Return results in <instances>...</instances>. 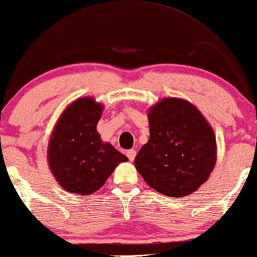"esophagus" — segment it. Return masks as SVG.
<instances>
[{"instance_id": "1", "label": "esophagus", "mask_w": 257, "mask_h": 257, "mask_svg": "<svg viewBox=\"0 0 257 257\" xmlns=\"http://www.w3.org/2000/svg\"><path fill=\"white\" fill-rule=\"evenodd\" d=\"M135 156H137V151H135V150L126 151V157H128L129 160H132V162H133V160H134Z\"/></svg>"}]
</instances>
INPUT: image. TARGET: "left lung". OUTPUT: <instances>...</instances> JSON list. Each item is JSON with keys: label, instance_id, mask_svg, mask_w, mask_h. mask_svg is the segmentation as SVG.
Returning a JSON list of instances; mask_svg holds the SVG:
<instances>
[{"label": "left lung", "instance_id": "8db88e82", "mask_svg": "<svg viewBox=\"0 0 257 257\" xmlns=\"http://www.w3.org/2000/svg\"><path fill=\"white\" fill-rule=\"evenodd\" d=\"M150 140L134 164L145 182L166 196H188L211 175L215 137L199 110L183 99L165 98L148 112Z\"/></svg>", "mask_w": 257, "mask_h": 257}]
</instances>
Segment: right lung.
Segmentation results:
<instances>
[{
  "label": "right lung",
  "mask_w": 257,
  "mask_h": 257,
  "mask_svg": "<svg viewBox=\"0 0 257 257\" xmlns=\"http://www.w3.org/2000/svg\"><path fill=\"white\" fill-rule=\"evenodd\" d=\"M103 106L92 98H80L62 113L48 148L49 166L63 189L91 195L101 188L117 164L128 158L97 132Z\"/></svg>",
  "instance_id": "add662e5"
}]
</instances>
